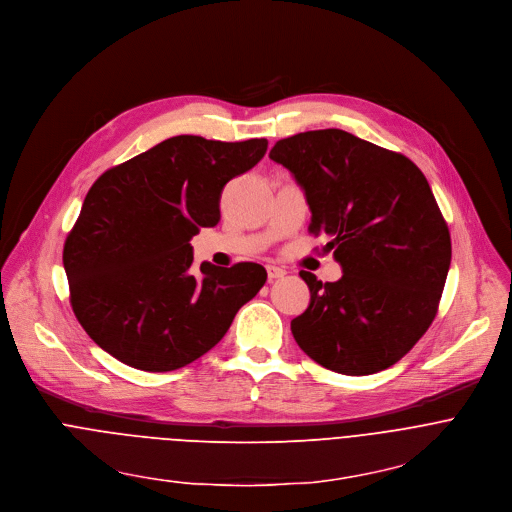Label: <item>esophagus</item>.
Instances as JSON below:
<instances>
[{
	"label": "esophagus",
	"instance_id": "34e87169",
	"mask_svg": "<svg viewBox=\"0 0 512 512\" xmlns=\"http://www.w3.org/2000/svg\"><path fill=\"white\" fill-rule=\"evenodd\" d=\"M266 272H268V280H276V278H282V276L287 274L285 268L274 266V264H268V266H266Z\"/></svg>",
	"mask_w": 512,
	"mask_h": 512
}]
</instances>
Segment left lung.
<instances>
[{
	"mask_svg": "<svg viewBox=\"0 0 512 512\" xmlns=\"http://www.w3.org/2000/svg\"><path fill=\"white\" fill-rule=\"evenodd\" d=\"M289 168L311 209L309 232L342 278L321 282L291 321L299 348L327 370L364 376L399 362L437 315L451 262V238L419 166L344 130L278 140L268 154Z\"/></svg>",
	"mask_w": 512,
	"mask_h": 512,
	"instance_id": "left-lung-1",
	"label": "left lung"
}]
</instances>
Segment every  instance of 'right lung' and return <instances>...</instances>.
<instances>
[{"label":"right lung","mask_w":512,"mask_h":512,"mask_svg":"<svg viewBox=\"0 0 512 512\" xmlns=\"http://www.w3.org/2000/svg\"><path fill=\"white\" fill-rule=\"evenodd\" d=\"M266 148V138L175 136L93 183L63 264L73 313L101 350L144 372H170L207 354L230 329L264 287L266 270L203 262L193 274L189 242L217 225L225 183L256 166Z\"/></svg>","instance_id":"1"}]
</instances>
